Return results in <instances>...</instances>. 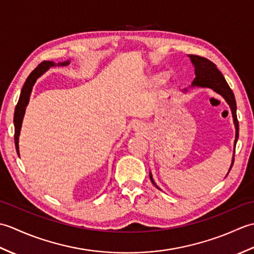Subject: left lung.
Segmentation results:
<instances>
[{
    "label": "left lung",
    "instance_id": "obj_1",
    "mask_svg": "<svg viewBox=\"0 0 254 254\" xmlns=\"http://www.w3.org/2000/svg\"><path fill=\"white\" fill-rule=\"evenodd\" d=\"M189 57H190L194 67H195V78L193 80L192 86H199V87H208V88L214 89L216 93L222 95L226 99V101L228 102V105L230 106L231 112H233L235 127H236V139H235V149H236V143L239 136V122H238V119H237V105H236V99H235L233 90H231L229 85L227 84V82H226L223 74L218 71V68L212 61H209L208 59L199 57V56L190 55ZM234 161H235V152H234L231 167L234 165ZM149 177H150V180H152V182L155 185L152 175H149Z\"/></svg>",
    "mask_w": 254,
    "mask_h": 254
}]
</instances>
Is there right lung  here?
I'll use <instances>...</instances> for the list:
<instances>
[{"mask_svg": "<svg viewBox=\"0 0 254 254\" xmlns=\"http://www.w3.org/2000/svg\"><path fill=\"white\" fill-rule=\"evenodd\" d=\"M69 62H62V63H59L58 65H67ZM56 64L55 62L52 61H44L41 62L39 65H38L34 71H32L29 76L27 77L26 82L23 86V88H21L20 91V96H19V100L17 102V105H16L15 108V113H14V126H15V134H14V139H15V147L16 150H17V154H19V150H18V137H19V132H20V127H21V122H23V118L25 115V110H26V107L28 105V101H29V96L31 94V90H32V86L36 83L37 78L41 76L42 74H44L48 68L51 67V66H55Z\"/></svg>", "mask_w": 254, "mask_h": 254, "instance_id": "add662e5", "label": "right lung"}]
</instances>
